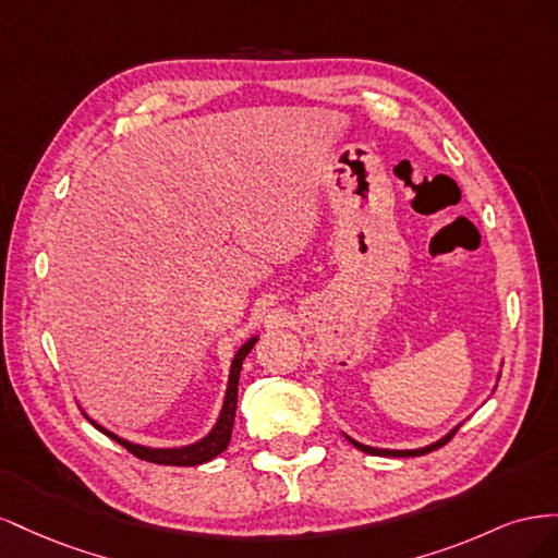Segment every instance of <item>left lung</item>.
Returning a JSON list of instances; mask_svg holds the SVG:
<instances>
[{"label":"left lung","mask_w":558,"mask_h":558,"mask_svg":"<svg viewBox=\"0 0 558 558\" xmlns=\"http://www.w3.org/2000/svg\"><path fill=\"white\" fill-rule=\"evenodd\" d=\"M500 377V375H498ZM463 424V421H461ZM461 424L459 426H453L449 433H445L440 440H435V442H430V445H426V447H416V449H384V447H369V445H363V442H359V440H353L351 435H347L344 433V437L347 440L356 447V449H361V451H365V453H375V456H421V453H428V451H433V449H437V447H442L445 442H449L451 440V435L461 428Z\"/></svg>","instance_id":"left-lung-1"}]
</instances>
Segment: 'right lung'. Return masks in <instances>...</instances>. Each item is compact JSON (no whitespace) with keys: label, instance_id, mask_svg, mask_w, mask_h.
I'll return each mask as SVG.
<instances>
[{"label":"right lung","instance_id":"add662e5","mask_svg":"<svg viewBox=\"0 0 558 558\" xmlns=\"http://www.w3.org/2000/svg\"><path fill=\"white\" fill-rule=\"evenodd\" d=\"M256 342H258V335H253L238 349V353H234V359L230 363V375H228L223 404H221V412H218L216 424L209 428V433L205 437H199V440H195L191 445L148 447V445L132 442V440H128V437L116 435L113 430L105 428L102 424H97V421L81 408V402H78V410L99 433L109 435L111 440H116L118 445H123L130 453H134L142 461H150V463H158V465H199V463H207V461L216 459L218 453H223L230 445V435H232V426H234V412H238V388H240L242 363H244V359L248 356V351L253 349V344H256Z\"/></svg>","mask_w":558,"mask_h":558}]
</instances>
